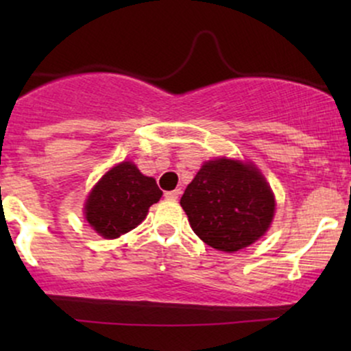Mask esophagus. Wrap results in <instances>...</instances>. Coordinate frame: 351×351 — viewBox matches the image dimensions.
I'll return each instance as SVG.
<instances>
[{
  "label": "esophagus",
  "instance_id": "34e87169",
  "mask_svg": "<svg viewBox=\"0 0 351 351\" xmlns=\"http://www.w3.org/2000/svg\"><path fill=\"white\" fill-rule=\"evenodd\" d=\"M180 189H173V191H167L165 193V198L167 199H171V201H175V199H178V196H180Z\"/></svg>",
  "mask_w": 351,
  "mask_h": 351
}]
</instances>
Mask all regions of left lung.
<instances>
[{"label":"left lung","mask_w":351,"mask_h":351,"mask_svg":"<svg viewBox=\"0 0 351 351\" xmlns=\"http://www.w3.org/2000/svg\"><path fill=\"white\" fill-rule=\"evenodd\" d=\"M180 204L195 234L224 252L239 251L264 236L276 209L271 186L259 170L226 158L204 163Z\"/></svg>","instance_id":"left-lung-1"}]
</instances>
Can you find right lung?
<instances>
[{"label":"right lung","mask_w":351,"mask_h":351,"mask_svg":"<svg viewBox=\"0 0 351 351\" xmlns=\"http://www.w3.org/2000/svg\"><path fill=\"white\" fill-rule=\"evenodd\" d=\"M156 181L123 162L108 170L95 184L86 203V219L107 239L132 231L147 216L148 208L162 198Z\"/></svg>","instance_id":"obj_1"}]
</instances>
